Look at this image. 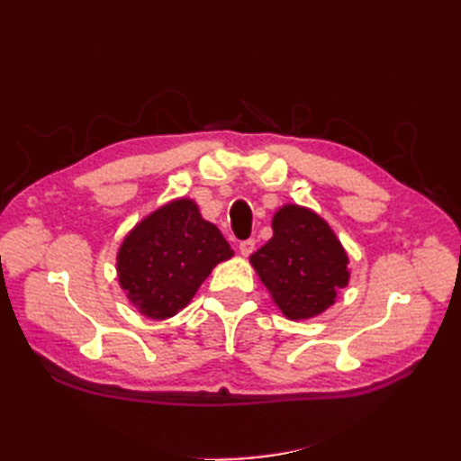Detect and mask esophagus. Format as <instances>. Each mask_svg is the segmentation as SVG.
Instances as JSON below:
<instances>
[{"label": "esophagus", "instance_id": "esophagus-1", "mask_svg": "<svg viewBox=\"0 0 461 461\" xmlns=\"http://www.w3.org/2000/svg\"><path fill=\"white\" fill-rule=\"evenodd\" d=\"M253 249H256V240H253V238L240 241V251H241V256H246V258H248V256H251Z\"/></svg>", "mask_w": 461, "mask_h": 461}]
</instances>
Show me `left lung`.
<instances>
[{"label": "left lung", "mask_w": 461, "mask_h": 461, "mask_svg": "<svg viewBox=\"0 0 461 461\" xmlns=\"http://www.w3.org/2000/svg\"><path fill=\"white\" fill-rule=\"evenodd\" d=\"M249 259L289 319L319 315L348 283L340 241L317 213L299 205H283L273 218V238Z\"/></svg>", "instance_id": "obj_1"}]
</instances>
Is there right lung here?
<instances>
[{
    "mask_svg": "<svg viewBox=\"0 0 461 461\" xmlns=\"http://www.w3.org/2000/svg\"><path fill=\"white\" fill-rule=\"evenodd\" d=\"M233 251L192 200H174L150 213L124 238L119 281L146 317L168 319L192 301L220 261Z\"/></svg>",
    "mask_w": 461,
    "mask_h": 461,
    "instance_id": "add662e5",
    "label": "right lung"
}]
</instances>
